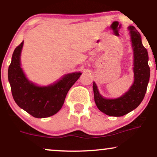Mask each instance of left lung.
<instances>
[{
	"mask_svg": "<svg viewBox=\"0 0 157 157\" xmlns=\"http://www.w3.org/2000/svg\"><path fill=\"white\" fill-rule=\"evenodd\" d=\"M133 51L134 81L129 89L118 98H105L93 82L94 101L98 109L111 117H122L137 108L144 98L149 81L150 68L147 50L141 42L140 33L133 25L128 27Z\"/></svg>",
	"mask_w": 157,
	"mask_h": 157,
	"instance_id": "8db88e82",
	"label": "left lung"
}]
</instances>
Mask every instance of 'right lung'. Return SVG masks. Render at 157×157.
<instances>
[{
  "mask_svg": "<svg viewBox=\"0 0 157 157\" xmlns=\"http://www.w3.org/2000/svg\"><path fill=\"white\" fill-rule=\"evenodd\" d=\"M23 40L13 51L8 71V78L13 99L21 109L35 118H46L59 111L71 87L82 73L64 74L47 86H38L27 78L21 68V56Z\"/></svg>",
  "mask_w": 157,
  "mask_h": 157,
  "instance_id": "right-lung-1",
  "label": "right lung"
}]
</instances>
